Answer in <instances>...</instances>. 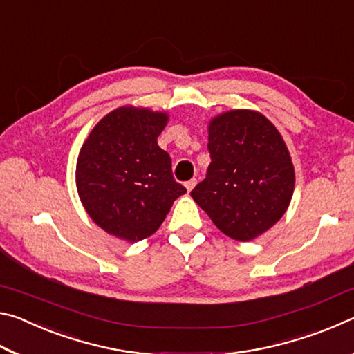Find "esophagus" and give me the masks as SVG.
<instances>
[{
    "label": "esophagus",
    "mask_w": 354,
    "mask_h": 354,
    "mask_svg": "<svg viewBox=\"0 0 354 354\" xmlns=\"http://www.w3.org/2000/svg\"><path fill=\"white\" fill-rule=\"evenodd\" d=\"M195 184H196V179H195V178H192V179H189V181L184 183V185H185V189H187V192H190L192 189H194Z\"/></svg>",
    "instance_id": "34e87169"
}]
</instances>
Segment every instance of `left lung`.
I'll list each match as a JSON object with an SVG mask.
<instances>
[{"label":"left lung","instance_id":"obj_1","mask_svg":"<svg viewBox=\"0 0 354 354\" xmlns=\"http://www.w3.org/2000/svg\"><path fill=\"white\" fill-rule=\"evenodd\" d=\"M212 162L190 192L221 232L247 242L277 223L295 184L290 154L278 129L253 111L221 113L209 124Z\"/></svg>","mask_w":354,"mask_h":354}]
</instances>
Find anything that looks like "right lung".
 Listing matches in <instances>:
<instances>
[{
	"mask_svg": "<svg viewBox=\"0 0 354 354\" xmlns=\"http://www.w3.org/2000/svg\"><path fill=\"white\" fill-rule=\"evenodd\" d=\"M167 115L120 107L92 129L76 164V187L87 214L109 234L129 242L151 236L185 187L158 145Z\"/></svg>",
	"mask_w": 354,
	"mask_h": 354,
	"instance_id": "obj_1",
	"label": "right lung"
}]
</instances>
